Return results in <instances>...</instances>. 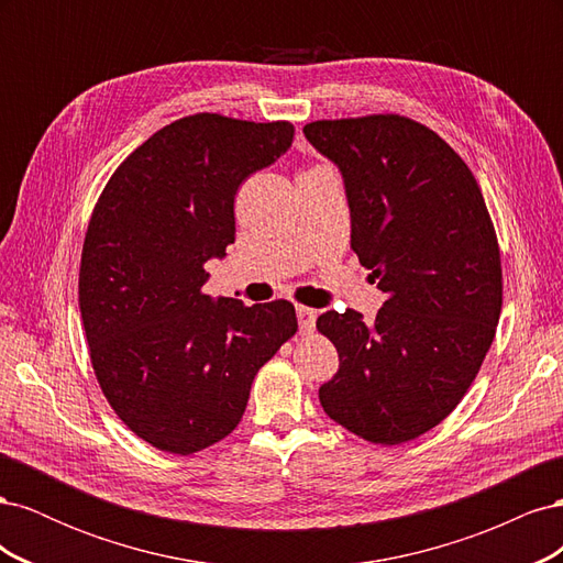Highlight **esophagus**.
<instances>
[{"label":"esophagus","instance_id":"34e87169","mask_svg":"<svg viewBox=\"0 0 563 563\" xmlns=\"http://www.w3.org/2000/svg\"><path fill=\"white\" fill-rule=\"evenodd\" d=\"M296 317H298V327H300V331L302 333H310V331H314V327H317V317H319V312L317 310H312V308H296Z\"/></svg>","mask_w":563,"mask_h":563}]
</instances>
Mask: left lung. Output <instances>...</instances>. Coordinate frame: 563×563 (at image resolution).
Instances as JSON below:
<instances>
[{"instance_id":"1","label":"left lung","mask_w":563,"mask_h":563,"mask_svg":"<svg viewBox=\"0 0 563 563\" xmlns=\"http://www.w3.org/2000/svg\"><path fill=\"white\" fill-rule=\"evenodd\" d=\"M302 133L343 176L350 246L387 296L373 323L354 310L317 319L340 360L319 401L356 437L404 444L453 411L493 343L496 230L467 164L413 119H338Z\"/></svg>"}]
</instances>
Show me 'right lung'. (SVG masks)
Instances as JSON below:
<instances>
[{
  "label": "right lung",
  "instance_id": "1",
  "mask_svg": "<svg viewBox=\"0 0 563 563\" xmlns=\"http://www.w3.org/2000/svg\"><path fill=\"white\" fill-rule=\"evenodd\" d=\"M294 124L192 114L122 162L100 195L79 310L100 389L131 432L190 455L240 424L258 368L298 329L288 300L201 294L234 242V195L294 143Z\"/></svg>",
  "mask_w": 563,
  "mask_h": 563
}]
</instances>
